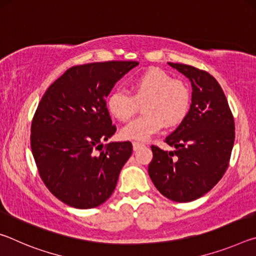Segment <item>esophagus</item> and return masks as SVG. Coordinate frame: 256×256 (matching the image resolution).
I'll return each instance as SVG.
<instances>
[{
    "label": "esophagus",
    "instance_id": "esophagus-1",
    "mask_svg": "<svg viewBox=\"0 0 256 256\" xmlns=\"http://www.w3.org/2000/svg\"><path fill=\"white\" fill-rule=\"evenodd\" d=\"M133 150L134 151H136V150H138L140 148H142V146H144V144H140V142H133Z\"/></svg>",
    "mask_w": 256,
    "mask_h": 256
}]
</instances>
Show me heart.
<instances>
[{
	"mask_svg": "<svg viewBox=\"0 0 256 256\" xmlns=\"http://www.w3.org/2000/svg\"><path fill=\"white\" fill-rule=\"evenodd\" d=\"M131 94L114 90L107 98V108L115 118L122 122L131 120L144 105V115L120 130L125 140L146 141L166 126H176L188 115L192 100L188 84L174 79L170 73L150 68L130 82Z\"/></svg>",
	"mask_w": 256,
	"mask_h": 256,
	"instance_id": "b5f03b06",
	"label": "heart"
}]
</instances>
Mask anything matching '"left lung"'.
<instances>
[{
	"instance_id": "obj_1",
	"label": "left lung",
	"mask_w": 256,
	"mask_h": 256,
	"mask_svg": "<svg viewBox=\"0 0 256 256\" xmlns=\"http://www.w3.org/2000/svg\"><path fill=\"white\" fill-rule=\"evenodd\" d=\"M168 64L192 84L190 110L164 142L174 151L151 146L149 176L164 196L190 202L204 196L226 172L235 141V123L222 86L206 71Z\"/></svg>"
}]
</instances>
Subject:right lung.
Here are the masks:
<instances>
[{
	"label": "right lung",
	"instance_id": "add662e5",
	"mask_svg": "<svg viewBox=\"0 0 256 256\" xmlns=\"http://www.w3.org/2000/svg\"><path fill=\"white\" fill-rule=\"evenodd\" d=\"M138 62L110 60L72 66L46 90L34 112L30 144L50 192L76 209L102 204L132 154V144L110 142L116 132L106 97Z\"/></svg>",
	"mask_w": 256,
	"mask_h": 256
}]
</instances>
